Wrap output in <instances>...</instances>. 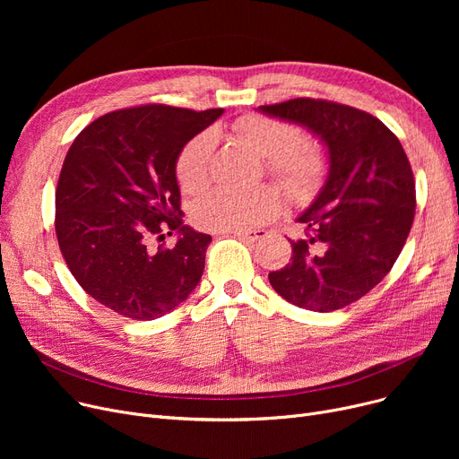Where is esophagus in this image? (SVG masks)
<instances>
[{"label":"esophagus","instance_id":"esophagus-1","mask_svg":"<svg viewBox=\"0 0 459 459\" xmlns=\"http://www.w3.org/2000/svg\"><path fill=\"white\" fill-rule=\"evenodd\" d=\"M229 234H234L239 239H246V242H260V239L268 236V230L266 229H253V230H238V232H229Z\"/></svg>","mask_w":459,"mask_h":459}]
</instances>
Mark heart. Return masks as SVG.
Returning <instances> with one entry per match:
<instances>
[{"label":"heart","mask_w":459,"mask_h":459,"mask_svg":"<svg viewBox=\"0 0 459 459\" xmlns=\"http://www.w3.org/2000/svg\"><path fill=\"white\" fill-rule=\"evenodd\" d=\"M234 132L264 158L268 173L292 199L305 203L320 191L327 178L325 152L312 143H301L299 126L268 115H246L234 123ZM215 134L203 130L193 135L178 154L175 173L182 191L199 193L212 178ZM284 199L277 187L262 186L251 191L213 189L193 206V221L213 232L251 230L272 221L282 212Z\"/></svg>","instance_id":"1"}]
</instances>
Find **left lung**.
Here are the masks:
<instances>
[{
  "mask_svg": "<svg viewBox=\"0 0 459 459\" xmlns=\"http://www.w3.org/2000/svg\"><path fill=\"white\" fill-rule=\"evenodd\" d=\"M258 109L307 126L329 152L327 182L298 220L305 236L290 239V262L268 279L301 308H344L379 284L403 249L417 206L411 163L398 137L363 109L322 99Z\"/></svg>",
  "mask_w": 459,
  "mask_h": 459,
  "instance_id": "obj_1",
  "label": "left lung"
}]
</instances>
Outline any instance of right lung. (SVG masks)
I'll use <instances>...</instances> for the list:
<instances>
[{"label":"right lung","instance_id":"right-lung-1","mask_svg":"<svg viewBox=\"0 0 459 459\" xmlns=\"http://www.w3.org/2000/svg\"><path fill=\"white\" fill-rule=\"evenodd\" d=\"M221 108L165 104L117 109L85 126L63 161L56 234L70 273L117 315L154 320L201 281L210 234L186 227L175 165L184 144ZM177 230L175 248L152 246Z\"/></svg>","mask_w":459,"mask_h":459}]
</instances>
